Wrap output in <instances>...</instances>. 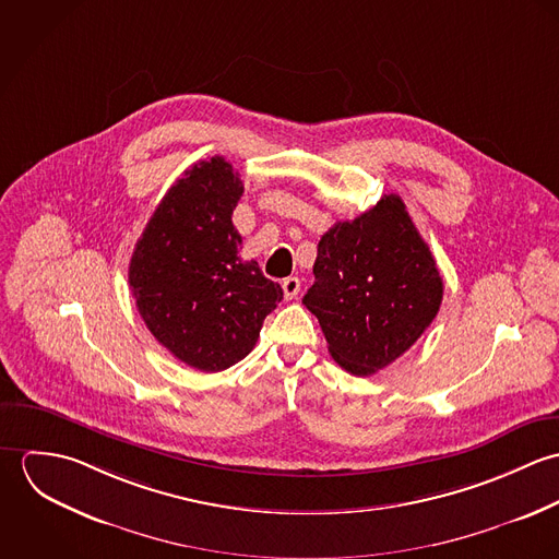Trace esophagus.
Wrapping results in <instances>:
<instances>
[{
  "label": "esophagus",
  "mask_w": 559,
  "mask_h": 559,
  "mask_svg": "<svg viewBox=\"0 0 559 559\" xmlns=\"http://www.w3.org/2000/svg\"><path fill=\"white\" fill-rule=\"evenodd\" d=\"M282 288H284V297L286 299H295L299 295V290H301V280L299 277H286L282 282Z\"/></svg>",
  "instance_id": "1"
}]
</instances>
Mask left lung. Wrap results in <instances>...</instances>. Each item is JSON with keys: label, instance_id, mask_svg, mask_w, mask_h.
Segmentation results:
<instances>
[{"label": "left lung", "instance_id": "1", "mask_svg": "<svg viewBox=\"0 0 559 559\" xmlns=\"http://www.w3.org/2000/svg\"><path fill=\"white\" fill-rule=\"evenodd\" d=\"M314 277L304 306L319 319L331 357L355 377L396 361L443 299L430 247L396 193L322 235Z\"/></svg>", "mask_w": 559, "mask_h": 559}]
</instances>
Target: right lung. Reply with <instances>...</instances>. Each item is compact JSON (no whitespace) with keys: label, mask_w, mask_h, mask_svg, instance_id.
Listing matches in <instances>:
<instances>
[{"label":"right lung","mask_w":559,"mask_h":559,"mask_svg":"<svg viewBox=\"0 0 559 559\" xmlns=\"http://www.w3.org/2000/svg\"><path fill=\"white\" fill-rule=\"evenodd\" d=\"M239 171L224 157L191 165L138 240L129 286L140 317L176 359L219 372L251 353L284 293L255 260H240L233 213Z\"/></svg>","instance_id":"right-lung-1"}]
</instances>
